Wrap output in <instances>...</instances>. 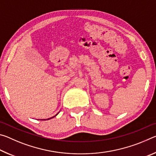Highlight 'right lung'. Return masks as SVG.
Instances as JSON below:
<instances>
[{"label":"right lung","mask_w":156,"mask_h":156,"mask_svg":"<svg viewBox=\"0 0 156 156\" xmlns=\"http://www.w3.org/2000/svg\"><path fill=\"white\" fill-rule=\"evenodd\" d=\"M58 114V113L56 115H55L54 116H53V117H51V118H48V119H46V120H49V119H51V118H54V117H56V115H57ZM43 120H45V119H43Z\"/></svg>","instance_id":"right-lung-1"}]
</instances>
